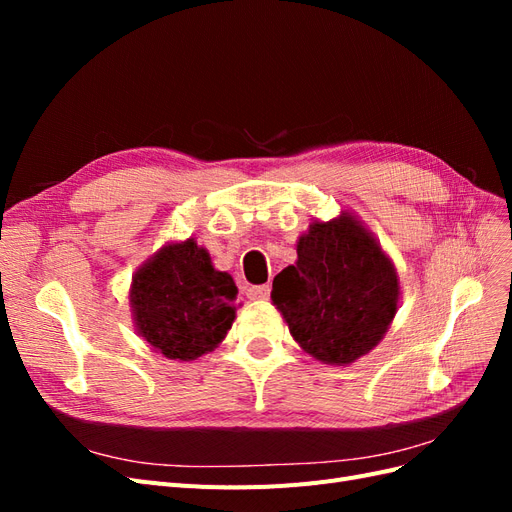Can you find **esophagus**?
<instances>
[{
	"label": "esophagus",
	"instance_id": "34e87169",
	"mask_svg": "<svg viewBox=\"0 0 512 512\" xmlns=\"http://www.w3.org/2000/svg\"><path fill=\"white\" fill-rule=\"evenodd\" d=\"M245 294H247V299H254V301L269 299L271 286H269V284H262V286H247V288H245Z\"/></svg>",
	"mask_w": 512,
	"mask_h": 512
}]
</instances>
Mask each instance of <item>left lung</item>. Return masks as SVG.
I'll return each instance as SVG.
<instances>
[{
    "label": "left lung",
    "mask_w": 512,
    "mask_h": 512,
    "mask_svg": "<svg viewBox=\"0 0 512 512\" xmlns=\"http://www.w3.org/2000/svg\"><path fill=\"white\" fill-rule=\"evenodd\" d=\"M297 254V265L273 280V305L318 361H356L380 342L397 312L391 260L350 215L314 222L299 239Z\"/></svg>",
    "instance_id": "left-lung-1"
}]
</instances>
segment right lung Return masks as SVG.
Instances as JSON below:
<instances>
[{"label": "right lung", "instance_id": "add662e5", "mask_svg": "<svg viewBox=\"0 0 512 512\" xmlns=\"http://www.w3.org/2000/svg\"><path fill=\"white\" fill-rule=\"evenodd\" d=\"M237 286L192 239L166 245L134 275L136 327L166 359L192 361L218 346L235 320Z\"/></svg>", "mask_w": 512, "mask_h": 512}]
</instances>
